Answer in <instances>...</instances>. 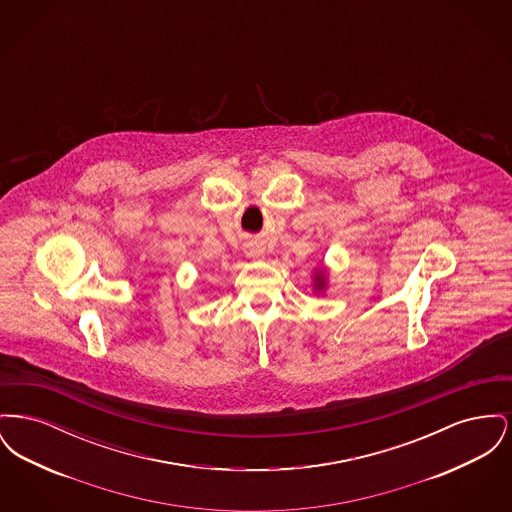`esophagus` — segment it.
<instances>
[{
  "label": "esophagus",
  "instance_id": "esophagus-1",
  "mask_svg": "<svg viewBox=\"0 0 512 512\" xmlns=\"http://www.w3.org/2000/svg\"><path fill=\"white\" fill-rule=\"evenodd\" d=\"M245 253H247L251 259H263V255H265V251H263L261 247H257V245H249V247L245 249Z\"/></svg>",
  "mask_w": 512,
  "mask_h": 512
}]
</instances>
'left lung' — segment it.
Listing matches in <instances>:
<instances>
[{"label":"left lung","instance_id":"obj_1","mask_svg":"<svg viewBox=\"0 0 512 512\" xmlns=\"http://www.w3.org/2000/svg\"><path fill=\"white\" fill-rule=\"evenodd\" d=\"M317 288H322V278H320V274L317 276Z\"/></svg>","mask_w":512,"mask_h":512}]
</instances>
